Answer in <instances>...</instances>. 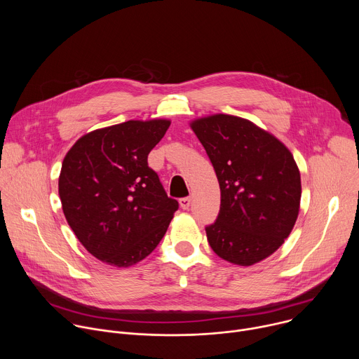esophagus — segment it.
<instances>
[{
	"instance_id": "34e87169",
	"label": "esophagus",
	"mask_w": 359,
	"mask_h": 359,
	"mask_svg": "<svg viewBox=\"0 0 359 359\" xmlns=\"http://www.w3.org/2000/svg\"><path fill=\"white\" fill-rule=\"evenodd\" d=\"M179 203H180L182 209L187 210V209L190 208V204H191V198H190V197H182V198L179 200Z\"/></svg>"
}]
</instances>
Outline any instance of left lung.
I'll use <instances>...</instances> for the list:
<instances>
[{
	"instance_id": "1",
	"label": "left lung",
	"mask_w": 359,
	"mask_h": 359,
	"mask_svg": "<svg viewBox=\"0 0 359 359\" xmlns=\"http://www.w3.org/2000/svg\"><path fill=\"white\" fill-rule=\"evenodd\" d=\"M220 184V212L206 234L226 262L252 266L290 236L299 210L301 177L291 151L247 119L213 115L191 122Z\"/></svg>"
}]
</instances>
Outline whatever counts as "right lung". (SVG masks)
<instances>
[{
	"mask_svg": "<svg viewBox=\"0 0 359 359\" xmlns=\"http://www.w3.org/2000/svg\"><path fill=\"white\" fill-rule=\"evenodd\" d=\"M170 121H128L82 136L62 162V210L82 245L100 262L129 267L156 248L179 203L147 155Z\"/></svg>",
	"mask_w": 359,
	"mask_h": 359,
	"instance_id": "obj_1",
	"label": "right lung"
}]
</instances>
